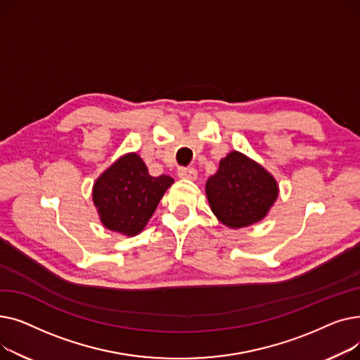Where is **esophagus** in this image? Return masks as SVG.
Returning a JSON list of instances; mask_svg holds the SVG:
<instances>
[{
    "instance_id": "1",
    "label": "esophagus",
    "mask_w": 360,
    "mask_h": 360,
    "mask_svg": "<svg viewBox=\"0 0 360 360\" xmlns=\"http://www.w3.org/2000/svg\"><path fill=\"white\" fill-rule=\"evenodd\" d=\"M178 176L182 179H197V170L194 167H179L178 169Z\"/></svg>"
}]
</instances>
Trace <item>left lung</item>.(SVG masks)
Instances as JSON below:
<instances>
[{"label": "left lung", "mask_w": 360, "mask_h": 360, "mask_svg": "<svg viewBox=\"0 0 360 360\" xmlns=\"http://www.w3.org/2000/svg\"><path fill=\"white\" fill-rule=\"evenodd\" d=\"M205 193L217 219L238 229L259 221L269 213L278 186L266 169L232 151L220 162L217 174L207 181Z\"/></svg>", "instance_id": "left-lung-1"}]
</instances>
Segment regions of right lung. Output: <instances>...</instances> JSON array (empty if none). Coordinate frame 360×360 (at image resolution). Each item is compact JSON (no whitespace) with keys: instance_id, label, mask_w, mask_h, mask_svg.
I'll return each instance as SVG.
<instances>
[{"instance_id":"add662e5","label":"right lung","mask_w":360,"mask_h":360,"mask_svg":"<svg viewBox=\"0 0 360 360\" xmlns=\"http://www.w3.org/2000/svg\"><path fill=\"white\" fill-rule=\"evenodd\" d=\"M174 184L167 175L150 176L136 153L113 163L93 186V201L103 226L127 236L137 235Z\"/></svg>"}]
</instances>
